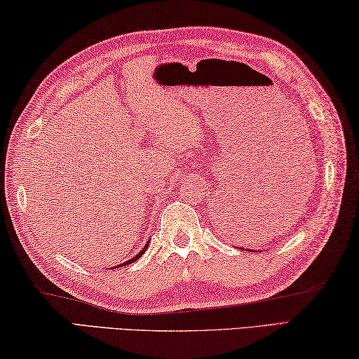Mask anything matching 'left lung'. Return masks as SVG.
Wrapping results in <instances>:
<instances>
[{
	"mask_svg": "<svg viewBox=\"0 0 359 359\" xmlns=\"http://www.w3.org/2000/svg\"><path fill=\"white\" fill-rule=\"evenodd\" d=\"M231 210H235V208H233V206H231ZM235 211H236V210H235ZM235 211H233V215H235ZM222 216L225 217V212H224V215H222Z\"/></svg>",
	"mask_w": 359,
	"mask_h": 359,
	"instance_id": "1",
	"label": "left lung"
}]
</instances>
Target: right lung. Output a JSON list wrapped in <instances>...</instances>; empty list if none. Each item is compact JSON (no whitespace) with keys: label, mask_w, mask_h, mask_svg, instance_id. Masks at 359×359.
<instances>
[{"label":"right lung","mask_w":359,"mask_h":359,"mask_svg":"<svg viewBox=\"0 0 359 359\" xmlns=\"http://www.w3.org/2000/svg\"><path fill=\"white\" fill-rule=\"evenodd\" d=\"M147 248H148V246H144V248H143V249L140 250V252H138V254H137V255L134 257V259H130V260H128V262H126V263H123V265H119V266H124V265H130V263H134L135 260H138V259H140V257L143 255V252H144V250H147ZM119 266H118V268H119Z\"/></svg>","instance_id":"add662e5"}]
</instances>
